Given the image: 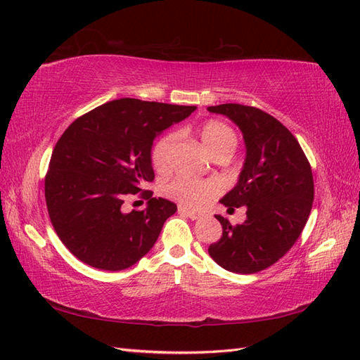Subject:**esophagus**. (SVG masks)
Listing matches in <instances>:
<instances>
[{
    "label": "esophagus",
    "instance_id": "esophagus-1",
    "mask_svg": "<svg viewBox=\"0 0 360 360\" xmlns=\"http://www.w3.org/2000/svg\"><path fill=\"white\" fill-rule=\"evenodd\" d=\"M178 211H179L181 214L190 217L191 220H198V219H200V217H204V213H202V211L188 210V208H184V207H179V210H178Z\"/></svg>",
    "mask_w": 360,
    "mask_h": 360
}]
</instances>
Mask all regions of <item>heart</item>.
<instances>
[{
    "label": "heart",
    "mask_w": 360,
    "mask_h": 360,
    "mask_svg": "<svg viewBox=\"0 0 360 360\" xmlns=\"http://www.w3.org/2000/svg\"><path fill=\"white\" fill-rule=\"evenodd\" d=\"M198 134L202 144L211 153L216 155L219 152L229 150L233 152L237 146V136L234 131L228 124L219 122V120H208L202 123L198 129ZM176 141V135L167 134L161 136L155 143L152 149V164L158 173H165L170 169V155L173 144ZM219 187L213 181H200L191 178H176L164 187V193L170 199L179 202L186 207H202L217 195Z\"/></svg>",
    "instance_id": "b5f03b06"
}]
</instances>
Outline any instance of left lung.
Here are the masks:
<instances>
[{
	"label": "left lung",
	"instance_id": "left-lung-1",
	"mask_svg": "<svg viewBox=\"0 0 360 360\" xmlns=\"http://www.w3.org/2000/svg\"><path fill=\"white\" fill-rule=\"evenodd\" d=\"M208 110L238 126L246 147L238 181L220 199L228 210L246 207V220L233 226L216 216L224 233L208 254L229 272H260L290 250L307 224L315 195L310 164L289 129L264 110L237 103Z\"/></svg>",
	"mask_w": 360,
	"mask_h": 360
}]
</instances>
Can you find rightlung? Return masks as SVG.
Masks as SVG:
<instances>
[{"mask_svg": "<svg viewBox=\"0 0 360 360\" xmlns=\"http://www.w3.org/2000/svg\"><path fill=\"white\" fill-rule=\"evenodd\" d=\"M195 109L120 98L79 117L62 134L45 176V200L54 231L80 262L123 271L152 250L176 205L143 191L147 207L126 213L124 199L155 178V138Z\"/></svg>", "mask_w": 360, "mask_h": 360, "instance_id": "add662e5", "label": "right lung"}]
</instances>
